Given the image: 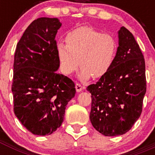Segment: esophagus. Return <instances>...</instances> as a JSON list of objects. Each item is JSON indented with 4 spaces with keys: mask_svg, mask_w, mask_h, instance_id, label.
I'll use <instances>...</instances> for the list:
<instances>
[{
    "mask_svg": "<svg viewBox=\"0 0 155 155\" xmlns=\"http://www.w3.org/2000/svg\"><path fill=\"white\" fill-rule=\"evenodd\" d=\"M75 88H76V91H78V92H81L82 90L84 89V87H83V86L81 85L80 84H78V83H77V84H75Z\"/></svg>",
    "mask_w": 155,
    "mask_h": 155,
    "instance_id": "34e87169",
    "label": "esophagus"
}]
</instances>
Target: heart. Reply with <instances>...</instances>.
<instances>
[{
	"label": "heart",
	"instance_id": "1",
	"mask_svg": "<svg viewBox=\"0 0 155 155\" xmlns=\"http://www.w3.org/2000/svg\"><path fill=\"white\" fill-rule=\"evenodd\" d=\"M66 42L67 45L59 42L56 47L60 69L65 75L73 74L79 61V78L82 81L102 78L110 70L116 52V42L112 35L83 26L70 31Z\"/></svg>",
	"mask_w": 155,
	"mask_h": 155
}]
</instances>
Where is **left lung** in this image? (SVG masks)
<instances>
[{
    "label": "left lung",
    "instance_id": "left-lung-1",
    "mask_svg": "<svg viewBox=\"0 0 155 155\" xmlns=\"http://www.w3.org/2000/svg\"><path fill=\"white\" fill-rule=\"evenodd\" d=\"M114 61L108 73L87 91L91 94L90 120L104 136L126 134L139 119L146 93L143 56L130 31L121 27Z\"/></svg>",
    "mask_w": 155,
    "mask_h": 155
}]
</instances>
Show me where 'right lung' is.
Returning <instances> with one entry per match:
<instances>
[{"label": "right lung", "instance_id": "add662e5", "mask_svg": "<svg viewBox=\"0 0 155 155\" xmlns=\"http://www.w3.org/2000/svg\"><path fill=\"white\" fill-rule=\"evenodd\" d=\"M57 18L34 20L16 46L12 91L16 117L31 134L55 132L64 122L66 106L75 95V85L57 74Z\"/></svg>", "mask_w": 155, "mask_h": 155}]
</instances>
